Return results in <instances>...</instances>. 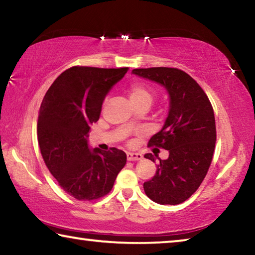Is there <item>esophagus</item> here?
I'll return each instance as SVG.
<instances>
[{
  "mask_svg": "<svg viewBox=\"0 0 255 255\" xmlns=\"http://www.w3.org/2000/svg\"><path fill=\"white\" fill-rule=\"evenodd\" d=\"M143 158V155L140 153H131L128 152L127 153V159L128 161H139V159Z\"/></svg>",
  "mask_w": 255,
  "mask_h": 255,
  "instance_id": "obj_1",
  "label": "esophagus"
}]
</instances>
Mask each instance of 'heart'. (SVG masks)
<instances>
[{
    "label": "heart",
    "instance_id": "heart-1",
    "mask_svg": "<svg viewBox=\"0 0 255 255\" xmlns=\"http://www.w3.org/2000/svg\"><path fill=\"white\" fill-rule=\"evenodd\" d=\"M129 97L130 101L135 108L152 106L154 101L153 90L144 83H135L129 88ZM130 125L133 124V120H130Z\"/></svg>",
    "mask_w": 255,
    "mask_h": 255
}]
</instances>
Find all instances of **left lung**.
<instances>
[{"label":"left lung","mask_w":255,"mask_h":255,"mask_svg":"<svg viewBox=\"0 0 255 255\" xmlns=\"http://www.w3.org/2000/svg\"><path fill=\"white\" fill-rule=\"evenodd\" d=\"M131 73L162 85L170 99L164 126L148 141L149 146L169 150V157L158 158L156 173L144 183V191L156 204L179 205L197 191L213 159V107L200 85L178 68H135ZM145 157L155 162L150 153Z\"/></svg>","instance_id":"left-lung-1"}]
</instances>
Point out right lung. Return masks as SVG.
I'll return each mask as SVG.
<instances>
[{
  "instance_id": "right-lung-1",
  "label": "right lung",
  "mask_w": 255,
  "mask_h": 255,
  "mask_svg": "<svg viewBox=\"0 0 255 255\" xmlns=\"http://www.w3.org/2000/svg\"><path fill=\"white\" fill-rule=\"evenodd\" d=\"M127 71L71 67L54 81L41 102L37 136L42 158L64 191L77 200L108 195L126 164L124 150L91 148L88 137L106 96Z\"/></svg>"
}]
</instances>
